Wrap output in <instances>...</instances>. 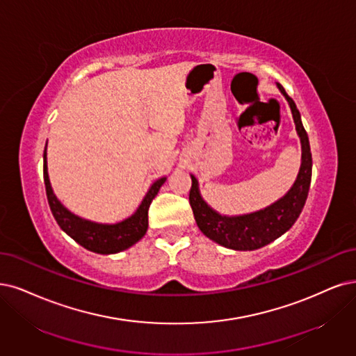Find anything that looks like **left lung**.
Returning a JSON list of instances; mask_svg holds the SVG:
<instances>
[{
	"label": "left lung",
	"mask_w": 356,
	"mask_h": 356,
	"mask_svg": "<svg viewBox=\"0 0 356 356\" xmlns=\"http://www.w3.org/2000/svg\"><path fill=\"white\" fill-rule=\"evenodd\" d=\"M279 89L291 105L296 131L302 145V163L298 177L283 198L259 211L227 217L221 216L209 207L200 193L198 180L192 177V188L189 192V202L200 230L218 245L234 249V251H254L275 241L291 229L298 220L302 208L305 205L312 173V156L308 135L302 126L300 114L293 99L286 94L284 88L277 83Z\"/></svg>",
	"instance_id": "8db88e82"
}]
</instances>
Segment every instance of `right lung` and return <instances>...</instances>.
Here are the masks:
<instances>
[{"label":"right lung","mask_w":356,"mask_h":356,"mask_svg":"<svg viewBox=\"0 0 356 356\" xmlns=\"http://www.w3.org/2000/svg\"><path fill=\"white\" fill-rule=\"evenodd\" d=\"M44 181L51 213L54 216L61 230L67 233L73 241L82 245L88 251L108 255L122 252L143 238V234L147 233L148 229L149 205L156 196L158 191L163 186L165 177L158 179L152 183V186L149 188L148 193L145 195L142 204L134 216H130L120 222H115V225H101V222H94L77 217L57 200V196L52 192L48 177L47 147L44 151Z\"/></svg>","instance_id":"right-lung-1"}]
</instances>
